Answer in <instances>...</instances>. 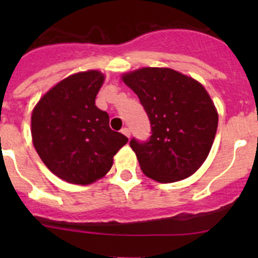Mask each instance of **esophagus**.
Returning a JSON list of instances; mask_svg holds the SVG:
<instances>
[{
	"instance_id": "1",
	"label": "esophagus",
	"mask_w": 258,
	"mask_h": 258,
	"mask_svg": "<svg viewBox=\"0 0 258 258\" xmlns=\"http://www.w3.org/2000/svg\"><path fill=\"white\" fill-rule=\"evenodd\" d=\"M121 132L124 135V136L128 137V139H130V136H131V131H130L128 128H126V127H124V128H122Z\"/></svg>"
}]
</instances>
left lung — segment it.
<instances>
[{"label": "left lung", "instance_id": "obj_1", "mask_svg": "<svg viewBox=\"0 0 258 258\" xmlns=\"http://www.w3.org/2000/svg\"><path fill=\"white\" fill-rule=\"evenodd\" d=\"M122 80L150 119V139L130 141L142 172L162 183L196 172L209 156L218 123L204 86L175 70L158 67L137 70Z\"/></svg>", "mask_w": 258, "mask_h": 258}]
</instances>
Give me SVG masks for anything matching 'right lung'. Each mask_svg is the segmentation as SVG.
<instances>
[{
  "instance_id": "right-lung-1",
  "label": "right lung",
  "mask_w": 258,
  "mask_h": 258,
  "mask_svg": "<svg viewBox=\"0 0 258 258\" xmlns=\"http://www.w3.org/2000/svg\"><path fill=\"white\" fill-rule=\"evenodd\" d=\"M98 71L80 72L57 83L31 117L33 146L48 170L76 184H90L111 170L128 139L110 128V117L95 105L102 86Z\"/></svg>"
}]
</instances>
